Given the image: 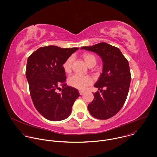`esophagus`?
<instances>
[{
  "label": "esophagus",
  "mask_w": 157,
  "mask_h": 157,
  "mask_svg": "<svg viewBox=\"0 0 157 157\" xmlns=\"http://www.w3.org/2000/svg\"><path fill=\"white\" fill-rule=\"evenodd\" d=\"M79 92L80 95H82V94H84V91H82V90H79Z\"/></svg>",
  "instance_id": "1"
}]
</instances>
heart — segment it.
Listing matches in <instances>:
<instances>
[{
  "label": "heart",
  "mask_w": 157,
  "mask_h": 157,
  "mask_svg": "<svg viewBox=\"0 0 157 157\" xmlns=\"http://www.w3.org/2000/svg\"><path fill=\"white\" fill-rule=\"evenodd\" d=\"M82 58L85 63L90 67H94L96 63V58L92 53H84L82 55ZM73 61V57L70 56L63 63V68L65 73H70L71 71ZM68 82L71 87L83 90L90 86L92 81L89 76L75 75L68 78Z\"/></svg>",
  "instance_id": "obj_1"
}]
</instances>
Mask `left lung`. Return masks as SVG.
<instances>
[{
	"label": "left lung",
	"instance_id": "1",
	"mask_svg": "<svg viewBox=\"0 0 157 157\" xmlns=\"http://www.w3.org/2000/svg\"><path fill=\"white\" fill-rule=\"evenodd\" d=\"M81 49L94 52L102 60V73L94 85L102 94L98 91L94 93V99L88 109L97 119H109L121 109L127 97L131 81L128 61L118 48L105 42Z\"/></svg>",
	"mask_w": 157,
	"mask_h": 157
}]
</instances>
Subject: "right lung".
<instances>
[{"instance_id":"add662e5","label":"right lung","mask_w":157,"mask_h":157,"mask_svg":"<svg viewBox=\"0 0 157 157\" xmlns=\"http://www.w3.org/2000/svg\"><path fill=\"white\" fill-rule=\"evenodd\" d=\"M78 48L42 47L29 57L26 77L33 104L46 119L61 121L68 118L72 106L79 96L78 90L67 86L63 63ZM61 86L62 93L57 92Z\"/></svg>"}]
</instances>
